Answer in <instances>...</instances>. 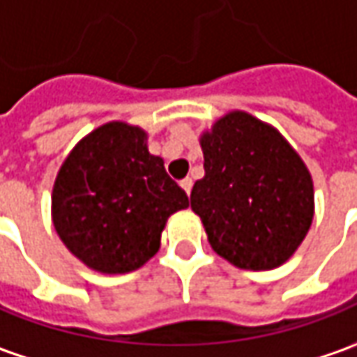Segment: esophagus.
Masks as SVG:
<instances>
[{
  "mask_svg": "<svg viewBox=\"0 0 357 357\" xmlns=\"http://www.w3.org/2000/svg\"><path fill=\"white\" fill-rule=\"evenodd\" d=\"M179 183H181V188H183V190H185V193H188V195H190V193H191V185H193V181H191V178L181 179V181H179Z\"/></svg>",
  "mask_w": 357,
  "mask_h": 357,
  "instance_id": "34e87169",
  "label": "esophagus"
}]
</instances>
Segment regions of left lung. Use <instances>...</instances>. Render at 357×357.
Wrapping results in <instances>:
<instances>
[{
    "mask_svg": "<svg viewBox=\"0 0 357 357\" xmlns=\"http://www.w3.org/2000/svg\"><path fill=\"white\" fill-rule=\"evenodd\" d=\"M205 176L191 190L213 251L239 268L289 261L314 217L310 172L277 130L229 112L202 136Z\"/></svg>",
    "mask_w": 357,
    "mask_h": 357,
    "instance_id": "8db88e82",
    "label": "left lung"
}]
</instances>
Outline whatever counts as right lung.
Segmentation results:
<instances>
[{"label":"right lung","mask_w":357,"mask_h":357,"mask_svg":"<svg viewBox=\"0 0 357 357\" xmlns=\"http://www.w3.org/2000/svg\"><path fill=\"white\" fill-rule=\"evenodd\" d=\"M146 140L138 126L108 122L82 138L56 174L53 225L98 273L140 268L160 249L167 217L190 205Z\"/></svg>","instance_id":"add662e5"}]
</instances>
